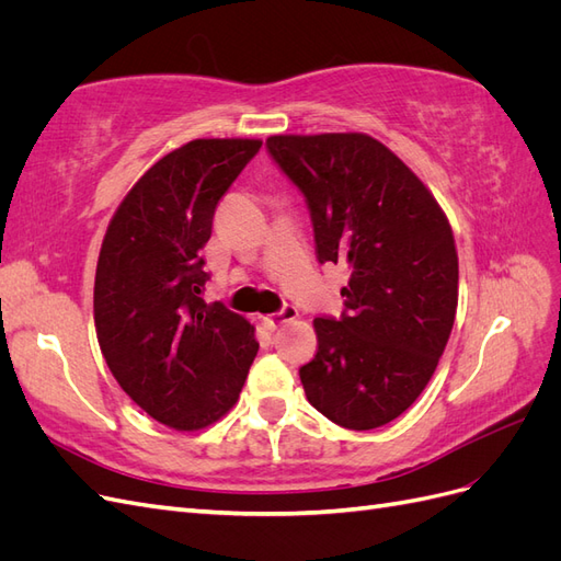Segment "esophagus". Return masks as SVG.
Masks as SVG:
<instances>
[{"instance_id":"obj_1","label":"esophagus","mask_w":561,"mask_h":561,"mask_svg":"<svg viewBox=\"0 0 561 561\" xmlns=\"http://www.w3.org/2000/svg\"><path fill=\"white\" fill-rule=\"evenodd\" d=\"M299 316V311H297V307H293V304H285V307L278 311V313H271V316H264L262 318V322H264V328H268V330H276V328H280V325H285V322H290V320H295Z\"/></svg>"}]
</instances>
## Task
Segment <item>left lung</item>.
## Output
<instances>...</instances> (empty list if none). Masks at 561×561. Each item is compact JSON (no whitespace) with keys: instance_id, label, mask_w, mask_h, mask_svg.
<instances>
[{"instance_id":"8db88e82","label":"left lung","mask_w":561,"mask_h":561,"mask_svg":"<svg viewBox=\"0 0 561 561\" xmlns=\"http://www.w3.org/2000/svg\"><path fill=\"white\" fill-rule=\"evenodd\" d=\"M271 159L307 198L318 262H342L344 313L316 318L304 393L336 426L371 431L421 396L454 328L458 254L447 215L365 133L271 135Z\"/></svg>"}]
</instances>
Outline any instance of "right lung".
Segmentation results:
<instances>
[{
    "instance_id": "obj_1",
    "label": "right lung",
    "mask_w": 561,
    "mask_h": 561,
    "mask_svg": "<svg viewBox=\"0 0 561 561\" xmlns=\"http://www.w3.org/2000/svg\"><path fill=\"white\" fill-rule=\"evenodd\" d=\"M260 147L213 138L173 149L133 184L100 248V351L126 396L175 431L225 416L260 348L243 316L201 297L215 208Z\"/></svg>"
}]
</instances>
